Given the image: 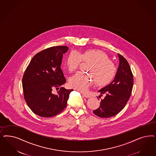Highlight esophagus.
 Returning <instances> with one entry per match:
<instances>
[{"label":"esophagus","instance_id":"34e87169","mask_svg":"<svg viewBox=\"0 0 156 156\" xmlns=\"http://www.w3.org/2000/svg\"><path fill=\"white\" fill-rule=\"evenodd\" d=\"M81 94L83 95V96H84L85 98H90V95L88 94H87V93L81 92Z\"/></svg>","mask_w":156,"mask_h":156}]
</instances>
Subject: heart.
<instances>
[{
    "instance_id": "heart-1",
    "label": "heart",
    "mask_w": 156,
    "mask_h": 156,
    "mask_svg": "<svg viewBox=\"0 0 156 156\" xmlns=\"http://www.w3.org/2000/svg\"><path fill=\"white\" fill-rule=\"evenodd\" d=\"M81 61L89 63L86 70L89 73H76L69 80L70 85L80 91H86L93 82L98 86H106L114 79L116 73L115 64L110 60L108 56L100 50L90 49L79 54L72 51L66 60V66L70 72L75 70Z\"/></svg>"
}]
</instances>
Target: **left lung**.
Segmentation results:
<instances>
[{
  "label": "left lung",
  "instance_id": "1",
  "mask_svg": "<svg viewBox=\"0 0 156 156\" xmlns=\"http://www.w3.org/2000/svg\"><path fill=\"white\" fill-rule=\"evenodd\" d=\"M119 64L115 77L110 84L98 90L105 94L99 107L93 112L101 118H110L118 114L126 106L133 86V75L126 59L118 54Z\"/></svg>",
  "mask_w": 156,
  "mask_h": 156
}]
</instances>
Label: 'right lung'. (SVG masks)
I'll return each instance as SVG.
<instances>
[{
	"mask_svg": "<svg viewBox=\"0 0 156 156\" xmlns=\"http://www.w3.org/2000/svg\"><path fill=\"white\" fill-rule=\"evenodd\" d=\"M66 46H53L36 54L27 67L22 78L24 98L27 106L37 115L49 118L60 113L67 105L73 90L61 87L57 94L53 88L66 83L61 69Z\"/></svg>",
	"mask_w": 156,
	"mask_h": 156,
	"instance_id": "obj_1",
	"label": "right lung"
}]
</instances>
